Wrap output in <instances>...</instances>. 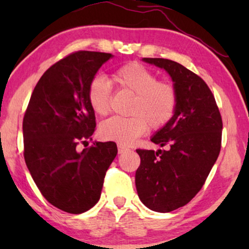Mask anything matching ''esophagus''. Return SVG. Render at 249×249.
Instances as JSON below:
<instances>
[{"mask_svg":"<svg viewBox=\"0 0 249 249\" xmlns=\"http://www.w3.org/2000/svg\"><path fill=\"white\" fill-rule=\"evenodd\" d=\"M128 151H129V149L127 147H124V146L118 145V153H119V154H124V153L128 152Z\"/></svg>","mask_w":249,"mask_h":249,"instance_id":"obj_1","label":"esophagus"}]
</instances>
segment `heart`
<instances>
[{
	"label": "heart",
	"mask_w": 249,
	"mask_h": 249,
	"mask_svg": "<svg viewBox=\"0 0 249 249\" xmlns=\"http://www.w3.org/2000/svg\"><path fill=\"white\" fill-rule=\"evenodd\" d=\"M112 80L121 90L134 95L129 105L130 117H112L100 124V136L105 141L131 145L149 128L160 130L171 121L178 105V93L171 83L158 80L151 69L138 62L118 68ZM87 100L98 115L110 112L112 90L103 77L96 76L87 87Z\"/></svg>",
	"instance_id": "b5f03b06"
}]
</instances>
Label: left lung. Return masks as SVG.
<instances>
[{
    "label": "left lung",
    "mask_w": 249,
    "mask_h": 249,
    "mask_svg": "<svg viewBox=\"0 0 249 249\" xmlns=\"http://www.w3.org/2000/svg\"><path fill=\"white\" fill-rule=\"evenodd\" d=\"M142 61L168 71L178 93L171 121L151 139L166 149H136L139 198L152 211L166 213L185 206L202 189L220 154L222 118L212 91L193 71L168 59Z\"/></svg>",
    "instance_id": "1"
}]
</instances>
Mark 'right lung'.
Returning a JSON list of instances; mask_svg holds the SVG:
<instances>
[{
    "label": "right lung",
    "mask_w": 249,
    "mask_h": 249,
    "mask_svg": "<svg viewBox=\"0 0 249 249\" xmlns=\"http://www.w3.org/2000/svg\"><path fill=\"white\" fill-rule=\"evenodd\" d=\"M110 53L78 51L47 69L34 88L22 122L23 156L36 186L49 203L80 214L98 202L118 148L91 139L96 121L87 87Z\"/></svg>",
    "instance_id": "right-lung-1"
}]
</instances>
